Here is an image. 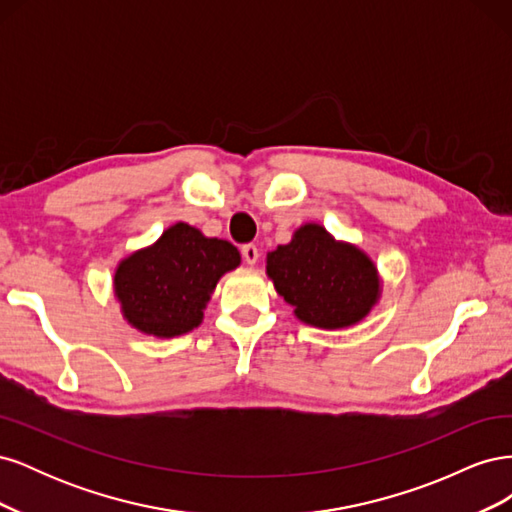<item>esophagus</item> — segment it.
<instances>
[{"mask_svg":"<svg viewBox=\"0 0 512 512\" xmlns=\"http://www.w3.org/2000/svg\"><path fill=\"white\" fill-rule=\"evenodd\" d=\"M241 256H243V260L247 262V265H256V260H258V247L254 245V243H245L243 247H241Z\"/></svg>","mask_w":512,"mask_h":512,"instance_id":"esophagus-1","label":"esophagus"}]
</instances>
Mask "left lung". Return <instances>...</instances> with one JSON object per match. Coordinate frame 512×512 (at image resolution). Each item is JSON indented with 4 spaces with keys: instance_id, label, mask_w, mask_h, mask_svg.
Masks as SVG:
<instances>
[{
    "instance_id": "left-lung-1",
    "label": "left lung",
    "mask_w": 512,
    "mask_h": 512,
    "mask_svg": "<svg viewBox=\"0 0 512 512\" xmlns=\"http://www.w3.org/2000/svg\"><path fill=\"white\" fill-rule=\"evenodd\" d=\"M267 273L294 314L322 329L350 327L378 299L374 262L316 224L299 228L288 245L273 250Z\"/></svg>"
}]
</instances>
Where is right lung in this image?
<instances>
[{"instance_id": "add662e5", "label": "right lung", "mask_w": 512, "mask_h": 512, "mask_svg": "<svg viewBox=\"0 0 512 512\" xmlns=\"http://www.w3.org/2000/svg\"><path fill=\"white\" fill-rule=\"evenodd\" d=\"M241 262L237 247L207 239L188 224L170 226L160 241L126 258L115 273L123 316L138 331L175 337L198 327L220 277Z\"/></svg>"}]
</instances>
